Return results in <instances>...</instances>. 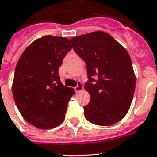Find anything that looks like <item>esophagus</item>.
I'll use <instances>...</instances> for the list:
<instances>
[{
  "label": "esophagus",
  "instance_id": "34e87169",
  "mask_svg": "<svg viewBox=\"0 0 157 157\" xmlns=\"http://www.w3.org/2000/svg\"><path fill=\"white\" fill-rule=\"evenodd\" d=\"M74 89H75V92H79V91H82V90H83V86H82V84L81 83V82H78V83H77V86H75Z\"/></svg>",
  "mask_w": 157,
  "mask_h": 157
}]
</instances>
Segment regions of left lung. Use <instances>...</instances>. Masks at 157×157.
<instances>
[{"label": "left lung", "instance_id": "1", "mask_svg": "<svg viewBox=\"0 0 157 157\" xmlns=\"http://www.w3.org/2000/svg\"><path fill=\"white\" fill-rule=\"evenodd\" d=\"M73 49L86 62L90 101L84 106L86 119L98 126H111L128 112L136 76L128 52L111 35L101 31L73 37ZM98 77L95 80L94 76Z\"/></svg>", "mask_w": 157, "mask_h": 157}]
</instances>
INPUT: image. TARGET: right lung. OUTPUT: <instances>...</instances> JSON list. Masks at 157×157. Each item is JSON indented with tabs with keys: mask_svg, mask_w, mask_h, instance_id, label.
<instances>
[{
	"mask_svg": "<svg viewBox=\"0 0 157 157\" xmlns=\"http://www.w3.org/2000/svg\"><path fill=\"white\" fill-rule=\"evenodd\" d=\"M71 48L66 37L45 36L29 45L17 62L14 100L23 118L37 128H55L65 120L75 90L61 83L58 70Z\"/></svg>",
	"mask_w": 157,
	"mask_h": 157,
	"instance_id": "1",
	"label": "right lung"
}]
</instances>
